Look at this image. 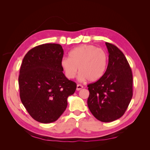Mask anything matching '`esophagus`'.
Returning <instances> with one entry per match:
<instances>
[{
    "instance_id": "esophagus-1",
    "label": "esophagus",
    "mask_w": 150,
    "mask_h": 150,
    "mask_svg": "<svg viewBox=\"0 0 150 150\" xmlns=\"http://www.w3.org/2000/svg\"><path fill=\"white\" fill-rule=\"evenodd\" d=\"M83 86L82 85H81V84H78V85H77V88H76V90L77 91H79V90H81V89H83Z\"/></svg>"
}]
</instances>
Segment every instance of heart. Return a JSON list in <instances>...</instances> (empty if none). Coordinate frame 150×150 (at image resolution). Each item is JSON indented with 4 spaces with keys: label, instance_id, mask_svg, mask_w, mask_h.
<instances>
[{
    "label": "heart",
    "instance_id": "heart-1",
    "mask_svg": "<svg viewBox=\"0 0 150 150\" xmlns=\"http://www.w3.org/2000/svg\"><path fill=\"white\" fill-rule=\"evenodd\" d=\"M108 56L103 49L92 45H83L70 51L69 58L64 57L61 66L67 78L72 79L79 72V80L95 82L105 73L108 66Z\"/></svg>",
    "mask_w": 150,
    "mask_h": 150
}]
</instances>
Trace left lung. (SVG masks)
<instances>
[{"mask_svg":"<svg viewBox=\"0 0 150 150\" xmlns=\"http://www.w3.org/2000/svg\"><path fill=\"white\" fill-rule=\"evenodd\" d=\"M108 64L102 78L88 85V106L102 122L115 121L125 114L133 96V75L124 54L115 45L106 42Z\"/></svg>","mask_w":150,"mask_h":150,"instance_id":"left-lung-1","label":"left lung"}]
</instances>
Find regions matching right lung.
I'll return each mask as SVG.
<instances>
[{"label":"right lung","instance_id":"obj_1","mask_svg":"<svg viewBox=\"0 0 150 150\" xmlns=\"http://www.w3.org/2000/svg\"><path fill=\"white\" fill-rule=\"evenodd\" d=\"M64 50L60 44H44L25 54L20 69L22 103L33 119L51 123L59 117L76 84L68 79L61 66Z\"/></svg>","mask_w":150,"mask_h":150}]
</instances>
